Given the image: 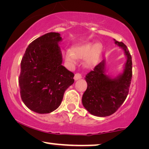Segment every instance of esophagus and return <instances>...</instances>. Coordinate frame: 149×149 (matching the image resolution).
<instances>
[{
	"instance_id": "obj_1",
	"label": "esophagus",
	"mask_w": 149,
	"mask_h": 149,
	"mask_svg": "<svg viewBox=\"0 0 149 149\" xmlns=\"http://www.w3.org/2000/svg\"><path fill=\"white\" fill-rule=\"evenodd\" d=\"M82 78V76H81V74L80 73H76V74H74V79L75 81H77L79 80V79H80Z\"/></svg>"
}]
</instances>
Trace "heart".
<instances>
[{
	"instance_id": "obj_1",
	"label": "heart",
	"mask_w": 149,
	"mask_h": 149,
	"mask_svg": "<svg viewBox=\"0 0 149 149\" xmlns=\"http://www.w3.org/2000/svg\"><path fill=\"white\" fill-rule=\"evenodd\" d=\"M102 51V46L100 43L95 44L91 42L85 43L77 46L71 50H67L65 53V58L70 64H74L77 58H85L84 64L85 66L91 68L94 66L98 62Z\"/></svg>"
}]
</instances>
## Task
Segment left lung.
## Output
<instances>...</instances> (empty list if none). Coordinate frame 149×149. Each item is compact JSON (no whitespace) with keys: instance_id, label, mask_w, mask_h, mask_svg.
I'll use <instances>...</instances> for the list:
<instances>
[{"instance_id":"obj_1","label":"left lung","mask_w":149,"mask_h":149,"mask_svg":"<svg viewBox=\"0 0 149 149\" xmlns=\"http://www.w3.org/2000/svg\"><path fill=\"white\" fill-rule=\"evenodd\" d=\"M115 43L123 50L127 60L123 72L116 77L107 74L106 60H103L85 76L87 87L82 97L85 109L97 117H107L115 113L129 93L132 77V56L123 42Z\"/></svg>"}]
</instances>
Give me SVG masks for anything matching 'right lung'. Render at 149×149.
Instances as JSON below:
<instances>
[{"instance_id":"right-lung-1","label":"right lung","mask_w":149,"mask_h":149,"mask_svg":"<svg viewBox=\"0 0 149 149\" xmlns=\"http://www.w3.org/2000/svg\"><path fill=\"white\" fill-rule=\"evenodd\" d=\"M60 34L49 32L33 40L21 62L19 77L22 101L31 111L52 113L61 104L65 91L73 84L74 74L62 64Z\"/></svg>"}]
</instances>
